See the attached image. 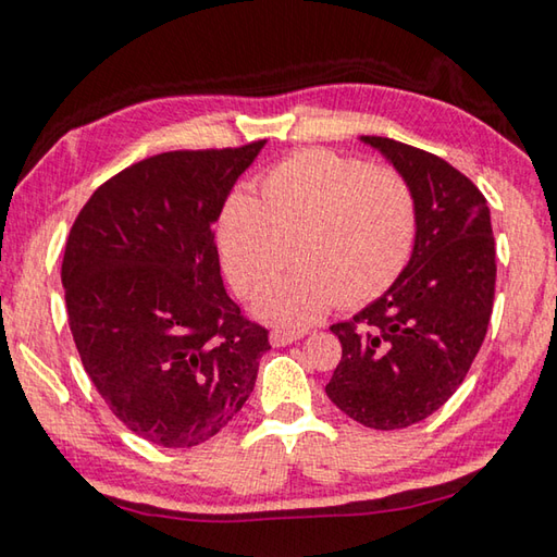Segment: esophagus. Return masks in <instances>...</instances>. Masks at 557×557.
Here are the masks:
<instances>
[{"instance_id": "esophagus-1", "label": "esophagus", "mask_w": 557, "mask_h": 557, "mask_svg": "<svg viewBox=\"0 0 557 557\" xmlns=\"http://www.w3.org/2000/svg\"><path fill=\"white\" fill-rule=\"evenodd\" d=\"M307 336V331L305 329H275L270 333V343L272 346H289V343H295V341H299V338H305Z\"/></svg>"}]
</instances>
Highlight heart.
Masks as SVG:
<instances>
[{
	"instance_id": "1",
	"label": "heart",
	"mask_w": 557,
	"mask_h": 557,
	"mask_svg": "<svg viewBox=\"0 0 557 557\" xmlns=\"http://www.w3.org/2000/svg\"><path fill=\"white\" fill-rule=\"evenodd\" d=\"M417 226V195L399 170L309 148L268 170L262 199L246 189L226 199L219 248L231 282L256 292L285 265L292 240L297 268L262 289L256 309L301 326L336 299L380 297L407 268Z\"/></svg>"
}]
</instances>
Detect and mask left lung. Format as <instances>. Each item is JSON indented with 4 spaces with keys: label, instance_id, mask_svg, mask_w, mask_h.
Here are the masks:
<instances>
[{
    "label": "left lung",
    "instance_id": "left-lung-1",
    "mask_svg": "<svg viewBox=\"0 0 557 557\" xmlns=\"http://www.w3.org/2000/svg\"><path fill=\"white\" fill-rule=\"evenodd\" d=\"M417 195L411 258L380 299L333 323L343 348L329 399L368 429L419 423L460 387L487 336L494 236L487 199L446 160L399 140L360 136Z\"/></svg>",
    "mask_w": 557,
    "mask_h": 557
}]
</instances>
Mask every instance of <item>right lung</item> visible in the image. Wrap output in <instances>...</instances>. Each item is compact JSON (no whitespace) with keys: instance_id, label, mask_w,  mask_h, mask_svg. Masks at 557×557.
I'll return each mask as SVG.
<instances>
[{"instance_id":"1","label":"right lung","mask_w":557,"mask_h":557,"mask_svg":"<svg viewBox=\"0 0 557 557\" xmlns=\"http://www.w3.org/2000/svg\"><path fill=\"white\" fill-rule=\"evenodd\" d=\"M265 140L170 150L95 189L70 228L67 321L114 417L163 448H191L256 387L268 331L240 317L211 226Z\"/></svg>"}]
</instances>
